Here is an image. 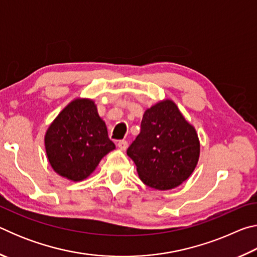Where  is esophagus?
I'll list each match as a JSON object with an SVG mask.
<instances>
[{"instance_id":"esophagus-1","label":"esophagus","mask_w":257,"mask_h":257,"mask_svg":"<svg viewBox=\"0 0 257 257\" xmlns=\"http://www.w3.org/2000/svg\"><path fill=\"white\" fill-rule=\"evenodd\" d=\"M127 146H128L127 141H119L118 142V147L121 151H124L125 149H127Z\"/></svg>"}]
</instances>
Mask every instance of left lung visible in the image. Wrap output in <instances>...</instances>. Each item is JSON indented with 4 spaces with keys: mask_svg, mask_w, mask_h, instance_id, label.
<instances>
[{
    "mask_svg": "<svg viewBox=\"0 0 257 257\" xmlns=\"http://www.w3.org/2000/svg\"><path fill=\"white\" fill-rule=\"evenodd\" d=\"M199 139L176 103L163 99L144 112L141 133L127 150L145 185L176 188L188 179L199 159Z\"/></svg>",
    "mask_w": 257,
    "mask_h": 257,
    "instance_id": "1",
    "label": "left lung"
}]
</instances>
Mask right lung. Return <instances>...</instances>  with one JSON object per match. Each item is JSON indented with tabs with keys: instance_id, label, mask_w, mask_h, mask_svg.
I'll return each mask as SVG.
<instances>
[{
	"instance_id": "obj_1",
	"label": "right lung",
	"mask_w": 257,
	"mask_h": 257,
	"mask_svg": "<svg viewBox=\"0 0 257 257\" xmlns=\"http://www.w3.org/2000/svg\"><path fill=\"white\" fill-rule=\"evenodd\" d=\"M47 160L53 170L71 181L89 177L104 156L115 149L106 124L90 98H76L47 128Z\"/></svg>"
}]
</instances>
